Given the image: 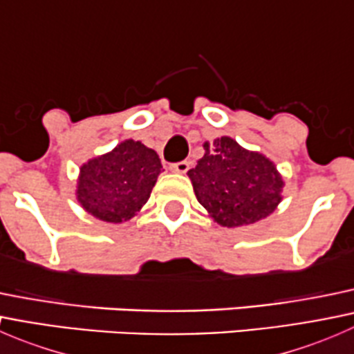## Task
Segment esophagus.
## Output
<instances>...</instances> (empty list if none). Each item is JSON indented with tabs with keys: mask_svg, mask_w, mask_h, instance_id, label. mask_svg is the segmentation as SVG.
Returning a JSON list of instances; mask_svg holds the SVG:
<instances>
[{
	"mask_svg": "<svg viewBox=\"0 0 354 354\" xmlns=\"http://www.w3.org/2000/svg\"><path fill=\"white\" fill-rule=\"evenodd\" d=\"M171 171H174V173H187L188 169H190V162L188 160H180V162H173L169 166Z\"/></svg>",
	"mask_w": 354,
	"mask_h": 354,
	"instance_id": "obj_1",
	"label": "esophagus"
}]
</instances>
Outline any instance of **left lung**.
Wrapping results in <instances>:
<instances>
[{
    "instance_id": "8db88e82",
    "label": "left lung",
    "mask_w": 354,
    "mask_h": 354,
    "mask_svg": "<svg viewBox=\"0 0 354 354\" xmlns=\"http://www.w3.org/2000/svg\"><path fill=\"white\" fill-rule=\"evenodd\" d=\"M205 154L188 171L197 200L223 226L253 224L281 202L283 178L267 157L248 152L233 138L203 144Z\"/></svg>"
}]
</instances>
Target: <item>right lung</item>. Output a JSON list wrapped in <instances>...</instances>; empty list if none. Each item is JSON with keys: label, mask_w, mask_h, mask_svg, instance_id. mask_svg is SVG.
I'll return each instance as SVG.
<instances>
[{"label": "right lung", "mask_w": 354, "mask_h": 354, "mask_svg": "<svg viewBox=\"0 0 354 354\" xmlns=\"http://www.w3.org/2000/svg\"><path fill=\"white\" fill-rule=\"evenodd\" d=\"M160 167L156 151L140 142L127 140L109 154L82 166L78 200L97 219L127 221L151 197Z\"/></svg>", "instance_id": "right-lung-1"}]
</instances>
